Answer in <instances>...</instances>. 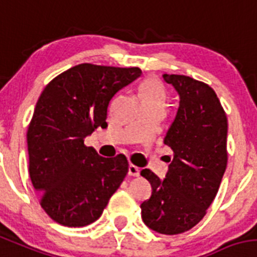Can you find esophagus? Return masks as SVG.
Returning <instances> with one entry per match:
<instances>
[{
  "label": "esophagus",
  "mask_w": 257,
  "mask_h": 257,
  "mask_svg": "<svg viewBox=\"0 0 257 257\" xmlns=\"http://www.w3.org/2000/svg\"><path fill=\"white\" fill-rule=\"evenodd\" d=\"M128 175L134 176V177H138V176L140 175V169L136 166H134V164H130V166H128Z\"/></svg>",
  "instance_id": "1"
}]
</instances>
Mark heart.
Returning a JSON list of instances; mask_svg holds the SVG:
<instances>
[{
  "label": "heart",
  "mask_w": 257,
  "mask_h": 257,
  "mask_svg": "<svg viewBox=\"0 0 257 257\" xmlns=\"http://www.w3.org/2000/svg\"><path fill=\"white\" fill-rule=\"evenodd\" d=\"M141 103H161L164 104V91L154 80H145L140 86Z\"/></svg>",
  "instance_id": "b5f03b06"
}]
</instances>
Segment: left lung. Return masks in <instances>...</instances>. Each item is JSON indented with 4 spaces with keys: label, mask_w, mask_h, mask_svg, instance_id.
<instances>
[{
    "label": "left lung",
    "mask_w": 257,
    "mask_h": 257,
    "mask_svg": "<svg viewBox=\"0 0 257 257\" xmlns=\"http://www.w3.org/2000/svg\"><path fill=\"white\" fill-rule=\"evenodd\" d=\"M180 95L175 121L164 144L175 155L164 180L149 169L141 176L152 185V196L140 205L150 229L178 234L191 229L206 214L227 168L228 122L215 91L185 75H163Z\"/></svg>",
    "instance_id": "1"
}]
</instances>
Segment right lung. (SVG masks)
<instances>
[{
    "mask_svg": "<svg viewBox=\"0 0 257 257\" xmlns=\"http://www.w3.org/2000/svg\"><path fill=\"white\" fill-rule=\"evenodd\" d=\"M141 74L139 67L81 63L42 91L27 134L29 175L55 222L66 227L95 222L127 175L123 154L103 158L84 140L108 126L110 99Z\"/></svg>",
    "mask_w": 257,
    "mask_h": 257,
    "instance_id": "right-lung-1",
    "label": "right lung"
}]
</instances>
